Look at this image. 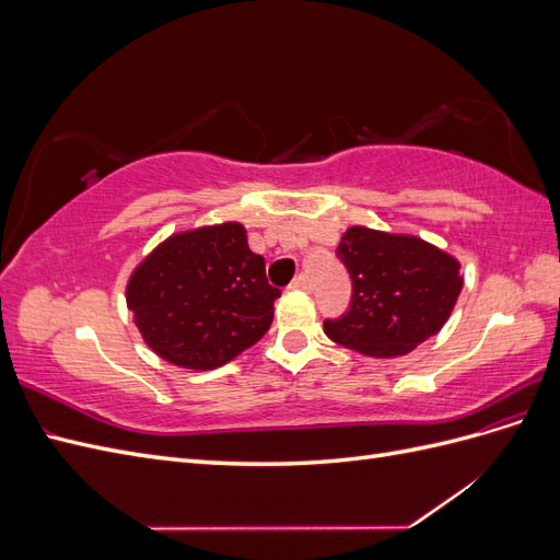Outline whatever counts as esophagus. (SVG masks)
Returning <instances> with one entry per match:
<instances>
[{
  "label": "esophagus",
  "mask_w": 560,
  "mask_h": 560,
  "mask_svg": "<svg viewBox=\"0 0 560 560\" xmlns=\"http://www.w3.org/2000/svg\"><path fill=\"white\" fill-rule=\"evenodd\" d=\"M290 290H296V292H311V280H308V276H299V278H294V282L290 284Z\"/></svg>",
  "instance_id": "obj_1"
}]
</instances>
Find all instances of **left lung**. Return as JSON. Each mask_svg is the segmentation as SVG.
Masks as SVG:
<instances>
[{
  "instance_id": "obj_1",
  "label": "left lung",
  "mask_w": 560,
  "mask_h": 560,
  "mask_svg": "<svg viewBox=\"0 0 560 560\" xmlns=\"http://www.w3.org/2000/svg\"><path fill=\"white\" fill-rule=\"evenodd\" d=\"M336 254L352 301L343 317L325 322V334L366 358H397L428 341L463 290L460 261L418 235L350 226Z\"/></svg>"
}]
</instances>
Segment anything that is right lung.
<instances>
[{
	"mask_svg": "<svg viewBox=\"0 0 560 560\" xmlns=\"http://www.w3.org/2000/svg\"><path fill=\"white\" fill-rule=\"evenodd\" d=\"M280 290L238 222L173 233L135 266L126 303L144 343L182 369L210 371L252 348Z\"/></svg>",
	"mask_w": 560,
	"mask_h": 560,
	"instance_id": "obj_1",
	"label": "right lung"
}]
</instances>
